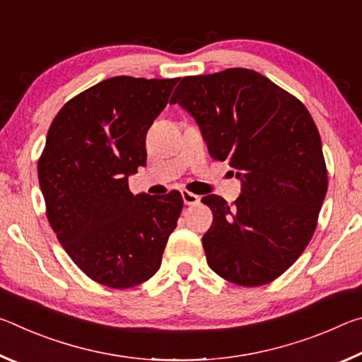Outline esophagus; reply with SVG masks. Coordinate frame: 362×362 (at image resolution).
<instances>
[{
    "label": "esophagus",
    "instance_id": "obj_1",
    "mask_svg": "<svg viewBox=\"0 0 362 362\" xmlns=\"http://www.w3.org/2000/svg\"><path fill=\"white\" fill-rule=\"evenodd\" d=\"M182 198H183V203H185L187 206H194L199 203V196L194 194L192 192H187V189H182Z\"/></svg>",
    "mask_w": 362,
    "mask_h": 362
}]
</instances>
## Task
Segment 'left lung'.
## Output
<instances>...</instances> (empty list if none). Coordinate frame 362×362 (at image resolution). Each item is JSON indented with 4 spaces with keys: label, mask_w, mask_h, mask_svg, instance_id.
Returning <instances> with one entry per match:
<instances>
[{
    "label": "left lung",
    "mask_w": 362,
    "mask_h": 362,
    "mask_svg": "<svg viewBox=\"0 0 362 362\" xmlns=\"http://www.w3.org/2000/svg\"><path fill=\"white\" fill-rule=\"evenodd\" d=\"M170 103L193 116L211 156L228 161L241 194L212 209L203 236L207 265L233 284L272 283L296 262L316 230L327 192L320 132L296 97L247 69L185 76Z\"/></svg>",
    "instance_id": "8db88e82"
}]
</instances>
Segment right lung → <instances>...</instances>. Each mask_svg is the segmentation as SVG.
<instances>
[{
	"mask_svg": "<svg viewBox=\"0 0 362 362\" xmlns=\"http://www.w3.org/2000/svg\"><path fill=\"white\" fill-rule=\"evenodd\" d=\"M179 78L103 79L54 118L38 161L46 216L65 252L90 279L127 289L150 279L183 206L179 192L136 194L145 139Z\"/></svg>",
	"mask_w": 362,
	"mask_h": 362,
	"instance_id": "obj_1",
	"label": "right lung"
}]
</instances>
